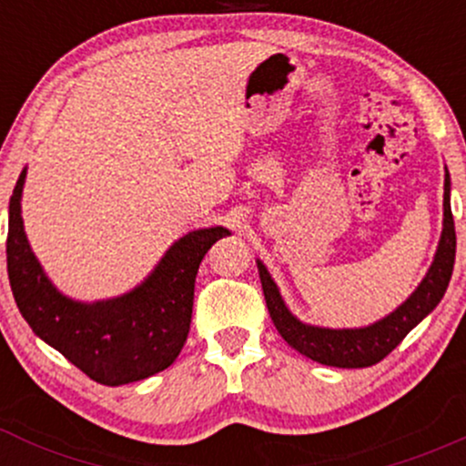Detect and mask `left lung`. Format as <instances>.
Returning a JSON list of instances; mask_svg holds the SVG:
<instances>
[{"instance_id": "1", "label": "left lung", "mask_w": 466, "mask_h": 466, "mask_svg": "<svg viewBox=\"0 0 466 466\" xmlns=\"http://www.w3.org/2000/svg\"><path fill=\"white\" fill-rule=\"evenodd\" d=\"M451 179L445 166V197H442V232L434 254V263L430 265L420 285L414 293L399 304L386 318L360 329H329V326H313L298 319L289 311L282 300L280 289L274 282L263 260H256L263 285L265 302L278 333L291 349L309 360L335 368H368L379 363L403 341V337L422 322L445 296L449 280H451L453 260H456V228L451 217Z\"/></svg>"}]
</instances>
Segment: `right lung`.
I'll use <instances>...</instances> for the list:
<instances>
[{"label":"right lung","instance_id":"obj_1","mask_svg":"<svg viewBox=\"0 0 466 466\" xmlns=\"http://www.w3.org/2000/svg\"><path fill=\"white\" fill-rule=\"evenodd\" d=\"M25 173L8 206V278L32 333L103 386H125L177 360L190 330L195 278L203 256L229 229L201 228L175 240L137 287L106 300L80 302L52 285L21 218Z\"/></svg>","mask_w":466,"mask_h":466}]
</instances>
